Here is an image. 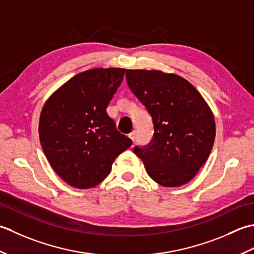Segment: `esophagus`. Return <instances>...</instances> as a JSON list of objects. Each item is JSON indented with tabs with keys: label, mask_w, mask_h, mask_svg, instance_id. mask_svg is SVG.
Listing matches in <instances>:
<instances>
[{
	"label": "esophagus",
	"mask_w": 254,
	"mask_h": 254,
	"mask_svg": "<svg viewBox=\"0 0 254 254\" xmlns=\"http://www.w3.org/2000/svg\"><path fill=\"white\" fill-rule=\"evenodd\" d=\"M128 136H129V138H130V139H131V140H132V141H134V140H136V137H137V132H136V130H133V131H131L130 133H129V134H128Z\"/></svg>",
	"instance_id": "esophagus-1"
}]
</instances>
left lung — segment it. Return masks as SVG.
<instances>
[{
	"mask_svg": "<svg viewBox=\"0 0 254 254\" xmlns=\"http://www.w3.org/2000/svg\"><path fill=\"white\" fill-rule=\"evenodd\" d=\"M129 89L152 118L147 146L133 148L149 177L167 188L190 182L213 148L214 115L195 87L180 75L158 70H127Z\"/></svg>",
	"mask_w": 254,
	"mask_h": 254,
	"instance_id": "1",
	"label": "left lung"
}]
</instances>
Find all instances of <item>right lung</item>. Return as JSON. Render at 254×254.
<instances>
[{
	"label": "right lung",
	"instance_id": "obj_1",
	"mask_svg": "<svg viewBox=\"0 0 254 254\" xmlns=\"http://www.w3.org/2000/svg\"><path fill=\"white\" fill-rule=\"evenodd\" d=\"M125 69L96 68L74 75L45 103L39 139L51 168L69 185L90 189L111 173L112 164L131 146L106 108Z\"/></svg>",
	"mask_w": 254,
	"mask_h": 254
}]
</instances>
